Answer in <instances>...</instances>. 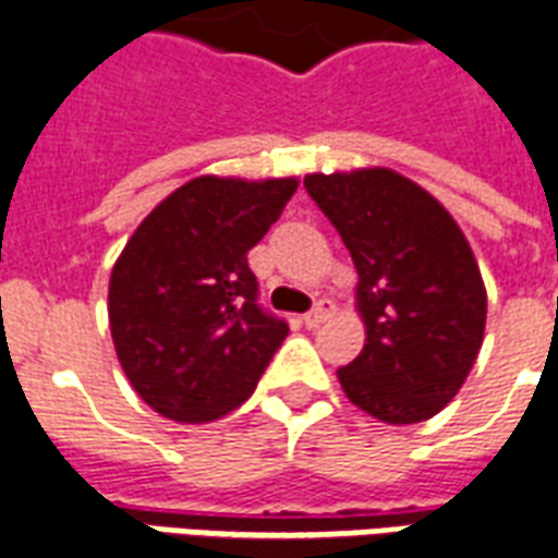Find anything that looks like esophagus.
<instances>
[{
    "label": "esophagus",
    "mask_w": 558,
    "mask_h": 558,
    "mask_svg": "<svg viewBox=\"0 0 558 558\" xmlns=\"http://www.w3.org/2000/svg\"><path fill=\"white\" fill-rule=\"evenodd\" d=\"M333 313H336L333 301H330V298H322L316 307L310 310L307 316H304V325H307V327H318V325H322V322H327V318L333 316Z\"/></svg>",
    "instance_id": "34e87169"
}]
</instances>
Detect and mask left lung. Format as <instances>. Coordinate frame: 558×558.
Returning a JSON list of instances; mask_svg holds the SVG:
<instances>
[{"label": "left lung", "instance_id": "left-lung-1", "mask_svg": "<svg viewBox=\"0 0 558 558\" xmlns=\"http://www.w3.org/2000/svg\"><path fill=\"white\" fill-rule=\"evenodd\" d=\"M356 266L365 345L339 368L348 401L386 424H418L457 398L486 333V287L445 207L392 169L304 178Z\"/></svg>", "mask_w": 558, "mask_h": 558}]
</instances>
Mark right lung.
Returning a JSON list of instances; mask_svg holds the SVG:
<instances>
[{
	"label": "right lung",
	"instance_id": "obj_1",
	"mask_svg": "<svg viewBox=\"0 0 558 558\" xmlns=\"http://www.w3.org/2000/svg\"><path fill=\"white\" fill-rule=\"evenodd\" d=\"M295 190L298 178H193L148 213L113 263L119 365L166 418L202 424L236 410L287 339V322L257 304L248 251Z\"/></svg>",
	"mask_w": 558,
	"mask_h": 558
}]
</instances>
